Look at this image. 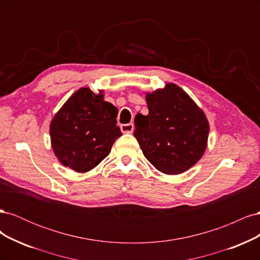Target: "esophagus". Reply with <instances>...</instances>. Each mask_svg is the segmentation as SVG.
Masks as SVG:
<instances>
[{
  "label": "esophagus",
  "instance_id": "34e87169",
  "mask_svg": "<svg viewBox=\"0 0 260 260\" xmlns=\"http://www.w3.org/2000/svg\"><path fill=\"white\" fill-rule=\"evenodd\" d=\"M120 129L122 133H131L133 131V123H127V124H121Z\"/></svg>",
  "mask_w": 260,
  "mask_h": 260
}]
</instances>
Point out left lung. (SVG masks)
<instances>
[{
    "label": "left lung",
    "mask_w": 260,
    "mask_h": 260,
    "mask_svg": "<svg viewBox=\"0 0 260 260\" xmlns=\"http://www.w3.org/2000/svg\"><path fill=\"white\" fill-rule=\"evenodd\" d=\"M148 115L135 118V137L146 159L166 175L193 167L205 152L209 123L202 108L175 83L146 93Z\"/></svg>",
    "instance_id": "left-lung-1"
}]
</instances>
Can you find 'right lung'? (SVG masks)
Here are the masks:
<instances>
[{
    "instance_id": "add662e5",
    "label": "right lung",
    "mask_w": 260,
    "mask_h": 260,
    "mask_svg": "<svg viewBox=\"0 0 260 260\" xmlns=\"http://www.w3.org/2000/svg\"><path fill=\"white\" fill-rule=\"evenodd\" d=\"M117 114V107L104 101L103 90L76 91L50 124L52 148L59 162L80 174L95 168L121 136Z\"/></svg>"
}]
</instances>
